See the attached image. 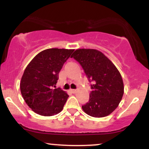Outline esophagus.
<instances>
[{
  "label": "esophagus",
  "mask_w": 149,
  "mask_h": 149,
  "mask_svg": "<svg viewBox=\"0 0 149 149\" xmlns=\"http://www.w3.org/2000/svg\"><path fill=\"white\" fill-rule=\"evenodd\" d=\"M71 92H73V93H76V90H74V89H72V90H71Z\"/></svg>",
  "instance_id": "34e87169"
}]
</instances>
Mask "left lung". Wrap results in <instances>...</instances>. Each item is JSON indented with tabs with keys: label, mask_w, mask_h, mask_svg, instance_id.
Instances as JSON below:
<instances>
[{
	"label": "left lung",
	"mask_w": 149,
	"mask_h": 149,
	"mask_svg": "<svg viewBox=\"0 0 149 149\" xmlns=\"http://www.w3.org/2000/svg\"><path fill=\"white\" fill-rule=\"evenodd\" d=\"M71 57L81 65L92 91L88 102L82 109L89 116L102 118L118 107L124 93L122 77L116 66L100 51L94 49H76Z\"/></svg>",
	"instance_id": "obj_1"
}]
</instances>
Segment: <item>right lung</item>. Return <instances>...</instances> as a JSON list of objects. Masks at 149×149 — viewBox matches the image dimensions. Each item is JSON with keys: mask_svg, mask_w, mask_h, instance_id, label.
Returning <instances> with one entry per match:
<instances>
[{"mask_svg": "<svg viewBox=\"0 0 149 149\" xmlns=\"http://www.w3.org/2000/svg\"><path fill=\"white\" fill-rule=\"evenodd\" d=\"M74 49L51 48L42 51L25 69L20 83L24 100L39 115L51 116L61 111L69 95L56 88L59 73Z\"/></svg>", "mask_w": 149, "mask_h": 149, "instance_id": "1", "label": "right lung"}]
</instances>
